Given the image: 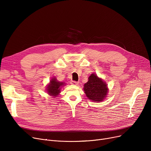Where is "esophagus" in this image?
Wrapping results in <instances>:
<instances>
[{
    "instance_id": "1",
    "label": "esophagus",
    "mask_w": 151,
    "mask_h": 151,
    "mask_svg": "<svg viewBox=\"0 0 151 151\" xmlns=\"http://www.w3.org/2000/svg\"><path fill=\"white\" fill-rule=\"evenodd\" d=\"M70 84H72V85H75V86H77L78 84V83L76 82V81H71L70 82Z\"/></svg>"
}]
</instances>
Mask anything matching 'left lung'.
<instances>
[{"label": "left lung", "mask_w": 151, "mask_h": 151, "mask_svg": "<svg viewBox=\"0 0 151 151\" xmlns=\"http://www.w3.org/2000/svg\"><path fill=\"white\" fill-rule=\"evenodd\" d=\"M83 90L86 97L95 102L102 101L106 97L108 93L106 82L96 73H92L89 76L88 81L84 84Z\"/></svg>", "instance_id": "left-lung-1"}]
</instances>
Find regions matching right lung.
<instances>
[{
  "mask_svg": "<svg viewBox=\"0 0 151 151\" xmlns=\"http://www.w3.org/2000/svg\"><path fill=\"white\" fill-rule=\"evenodd\" d=\"M65 85V83L59 81L56 78L52 77L50 81V83L46 85V91L49 96H51L52 98H55L59 95L62 88Z\"/></svg>",
  "mask_w": 151,
  "mask_h": 151,
  "instance_id": "1",
  "label": "right lung"
}]
</instances>
